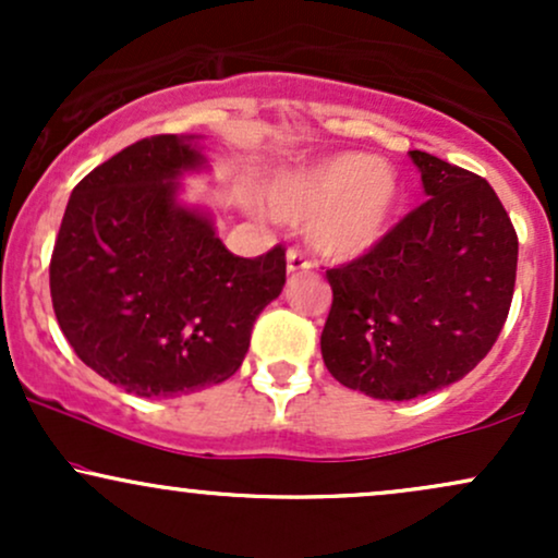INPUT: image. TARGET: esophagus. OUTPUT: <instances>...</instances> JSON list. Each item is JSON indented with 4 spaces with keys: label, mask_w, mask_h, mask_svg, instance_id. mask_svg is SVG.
<instances>
[{
    "label": "esophagus",
    "mask_w": 558,
    "mask_h": 558,
    "mask_svg": "<svg viewBox=\"0 0 558 558\" xmlns=\"http://www.w3.org/2000/svg\"><path fill=\"white\" fill-rule=\"evenodd\" d=\"M312 262L310 257H306L304 252H299V248H288V272H306L312 270Z\"/></svg>",
    "instance_id": "obj_1"
}]
</instances>
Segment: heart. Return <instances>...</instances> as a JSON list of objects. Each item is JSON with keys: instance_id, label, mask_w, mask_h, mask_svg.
<instances>
[{"instance_id": "1", "label": "heart", "mask_w": 558, "mask_h": 558, "mask_svg": "<svg viewBox=\"0 0 558 558\" xmlns=\"http://www.w3.org/2000/svg\"><path fill=\"white\" fill-rule=\"evenodd\" d=\"M272 215L310 220L312 239L332 257H356L388 233L399 209V183L375 157L349 151L288 168L265 185Z\"/></svg>"}]
</instances>
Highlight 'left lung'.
Segmentation results:
<instances>
[{"instance_id":"1","label":"left lung","mask_w":558,"mask_h":558,"mask_svg":"<svg viewBox=\"0 0 558 558\" xmlns=\"http://www.w3.org/2000/svg\"><path fill=\"white\" fill-rule=\"evenodd\" d=\"M427 198L362 257L330 267L325 367L345 388L409 401L485 360L509 317L517 230L485 178L409 151Z\"/></svg>"}]
</instances>
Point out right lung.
Wrapping results in <instances>:
<instances>
[{
  "instance_id": "add662e5",
  "label": "right lung",
  "mask_w": 558,
  "mask_h": 558,
  "mask_svg": "<svg viewBox=\"0 0 558 558\" xmlns=\"http://www.w3.org/2000/svg\"><path fill=\"white\" fill-rule=\"evenodd\" d=\"M202 155L172 133L141 138L70 194L49 291L83 364L128 393L183 396L241 367L254 319L280 296L286 246L235 257L172 183Z\"/></svg>"
}]
</instances>
